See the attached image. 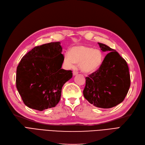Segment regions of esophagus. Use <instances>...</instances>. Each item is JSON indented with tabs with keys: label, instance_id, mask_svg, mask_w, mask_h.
I'll use <instances>...</instances> for the list:
<instances>
[{
	"label": "esophagus",
	"instance_id": "esophagus-1",
	"mask_svg": "<svg viewBox=\"0 0 145 145\" xmlns=\"http://www.w3.org/2000/svg\"><path fill=\"white\" fill-rule=\"evenodd\" d=\"M78 72L76 71H73V76L76 75V74H78Z\"/></svg>",
	"mask_w": 145,
	"mask_h": 145
}]
</instances>
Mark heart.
<instances>
[{"label": "heart", "mask_w": 145, "mask_h": 145, "mask_svg": "<svg viewBox=\"0 0 145 145\" xmlns=\"http://www.w3.org/2000/svg\"><path fill=\"white\" fill-rule=\"evenodd\" d=\"M104 57L99 49L86 46H77L72 48L71 52L64 56V63L67 66L73 67L74 64H79V69L87 73L96 72L103 63Z\"/></svg>", "instance_id": "1"}]
</instances>
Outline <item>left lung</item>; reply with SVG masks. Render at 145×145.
Here are the masks:
<instances>
[{
	"instance_id": "8db88e82",
	"label": "left lung",
	"mask_w": 145,
	"mask_h": 145,
	"mask_svg": "<svg viewBox=\"0 0 145 145\" xmlns=\"http://www.w3.org/2000/svg\"><path fill=\"white\" fill-rule=\"evenodd\" d=\"M107 54L101 67L86 78L83 95L94 106L110 108L122 102L130 87V74L126 61L118 52L98 43Z\"/></svg>"
}]
</instances>
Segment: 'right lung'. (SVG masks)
<instances>
[{"label": "right lung", "mask_w": 145, "mask_h": 145, "mask_svg": "<svg viewBox=\"0 0 145 145\" xmlns=\"http://www.w3.org/2000/svg\"><path fill=\"white\" fill-rule=\"evenodd\" d=\"M60 42L36 46L22 58L17 67L16 87L24 104L39 111L55 107L63 85L72 77L61 69L64 56Z\"/></svg>", "instance_id": "1"}]
</instances>
